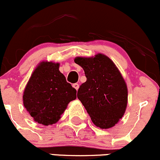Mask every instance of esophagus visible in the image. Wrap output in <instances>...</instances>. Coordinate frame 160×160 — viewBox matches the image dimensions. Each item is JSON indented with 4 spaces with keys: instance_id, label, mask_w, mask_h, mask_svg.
I'll use <instances>...</instances> for the list:
<instances>
[{
    "instance_id": "1",
    "label": "esophagus",
    "mask_w": 160,
    "mask_h": 160,
    "mask_svg": "<svg viewBox=\"0 0 160 160\" xmlns=\"http://www.w3.org/2000/svg\"><path fill=\"white\" fill-rule=\"evenodd\" d=\"M73 87L75 88V89L78 90V88H79V85H78V83H75V84H73Z\"/></svg>"
}]
</instances>
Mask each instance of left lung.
Returning a JSON list of instances; mask_svg holds the SVG:
<instances>
[{
    "mask_svg": "<svg viewBox=\"0 0 160 160\" xmlns=\"http://www.w3.org/2000/svg\"><path fill=\"white\" fill-rule=\"evenodd\" d=\"M75 62L83 68L87 78L78 88V99L96 127L113 128L123 118L128 105L127 84L119 69L102 53L76 57Z\"/></svg>",
    "mask_w": 160,
    "mask_h": 160,
    "instance_id": "left-lung-1",
    "label": "left lung"
}]
</instances>
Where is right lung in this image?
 I'll return each mask as SVG.
<instances>
[{
	"label": "right lung",
	"mask_w": 160,
	"mask_h": 160,
	"mask_svg": "<svg viewBox=\"0 0 160 160\" xmlns=\"http://www.w3.org/2000/svg\"><path fill=\"white\" fill-rule=\"evenodd\" d=\"M60 64L42 61L33 71L23 92V105L34 121L48 126L56 124L69 102L76 99V89L59 71Z\"/></svg>",
	"instance_id": "obj_1"
}]
</instances>
